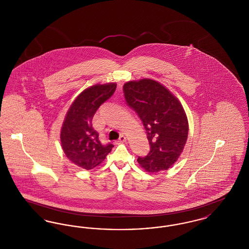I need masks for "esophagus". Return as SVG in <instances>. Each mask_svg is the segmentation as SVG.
Instances as JSON below:
<instances>
[{
  "instance_id": "34e87169",
  "label": "esophagus",
  "mask_w": 249,
  "mask_h": 249,
  "mask_svg": "<svg viewBox=\"0 0 249 249\" xmlns=\"http://www.w3.org/2000/svg\"><path fill=\"white\" fill-rule=\"evenodd\" d=\"M127 141V138L124 136V135H120V137H119V142H124Z\"/></svg>"
}]
</instances>
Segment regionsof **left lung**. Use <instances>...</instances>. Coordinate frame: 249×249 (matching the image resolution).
Returning <instances> with one entry per match:
<instances>
[{
	"mask_svg": "<svg viewBox=\"0 0 249 249\" xmlns=\"http://www.w3.org/2000/svg\"><path fill=\"white\" fill-rule=\"evenodd\" d=\"M124 96L140 117L146 130L150 151L137 161L150 174L168 170L182 153L189 133L186 112L165 86L150 79L132 80L123 86Z\"/></svg>",
	"mask_w": 249,
	"mask_h": 249,
	"instance_id": "8db88e82",
	"label": "left lung"
}]
</instances>
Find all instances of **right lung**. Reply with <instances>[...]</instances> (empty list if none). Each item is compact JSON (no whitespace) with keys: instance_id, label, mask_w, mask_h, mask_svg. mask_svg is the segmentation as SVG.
Here are the masks:
<instances>
[{"instance_id":"obj_1","label":"right lung","mask_w":249,"mask_h":249,"mask_svg":"<svg viewBox=\"0 0 249 249\" xmlns=\"http://www.w3.org/2000/svg\"><path fill=\"white\" fill-rule=\"evenodd\" d=\"M116 83L96 84L87 88L72 102L60 130L63 152L75 165L91 170L101 164L114 146L103 144L92 127L98 108L115 92Z\"/></svg>"}]
</instances>
